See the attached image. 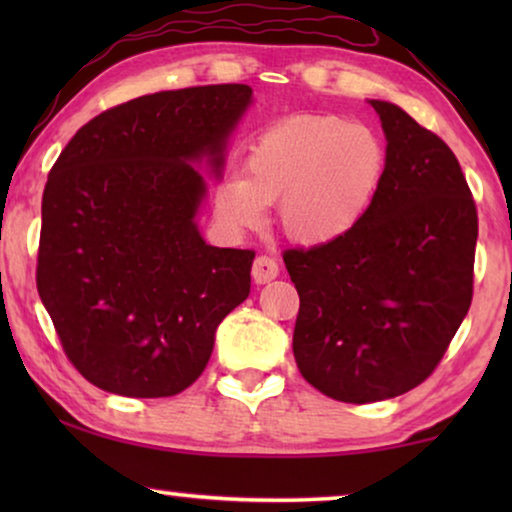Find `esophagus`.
<instances>
[{
  "mask_svg": "<svg viewBox=\"0 0 512 512\" xmlns=\"http://www.w3.org/2000/svg\"><path fill=\"white\" fill-rule=\"evenodd\" d=\"M279 275V263L270 256H258L254 261V268H251V277H254L256 284H268Z\"/></svg>",
  "mask_w": 512,
  "mask_h": 512,
  "instance_id": "esophagus-1",
  "label": "esophagus"
}]
</instances>
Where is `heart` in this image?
I'll return each instance as SVG.
<instances>
[{"instance_id": "1", "label": "heart", "mask_w": 512, "mask_h": 512, "mask_svg": "<svg viewBox=\"0 0 512 512\" xmlns=\"http://www.w3.org/2000/svg\"><path fill=\"white\" fill-rule=\"evenodd\" d=\"M387 167L382 139L340 116H296L254 139L244 174L216 186L214 212L233 230L261 226L279 202V223L293 242L328 244L359 226Z\"/></svg>"}]
</instances>
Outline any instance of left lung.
<instances>
[{"label": "left lung", "mask_w": 512, "mask_h": 512, "mask_svg": "<svg viewBox=\"0 0 512 512\" xmlns=\"http://www.w3.org/2000/svg\"><path fill=\"white\" fill-rule=\"evenodd\" d=\"M370 104L387 167L368 214L340 240L284 251L300 296L298 370L342 403L422 384L473 298L478 212L457 156L396 104Z\"/></svg>", "instance_id": "obj_1"}]
</instances>
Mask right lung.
<instances>
[{
	"instance_id": "right-lung-1",
	"label": "right lung",
	"mask_w": 512,
	"mask_h": 512,
	"mask_svg": "<svg viewBox=\"0 0 512 512\" xmlns=\"http://www.w3.org/2000/svg\"><path fill=\"white\" fill-rule=\"evenodd\" d=\"M251 104L244 83L163 90L102 111L55 160L41 200L37 289L67 359L130 398L198 380L216 328L251 289V249L202 240L207 184Z\"/></svg>"
}]
</instances>
